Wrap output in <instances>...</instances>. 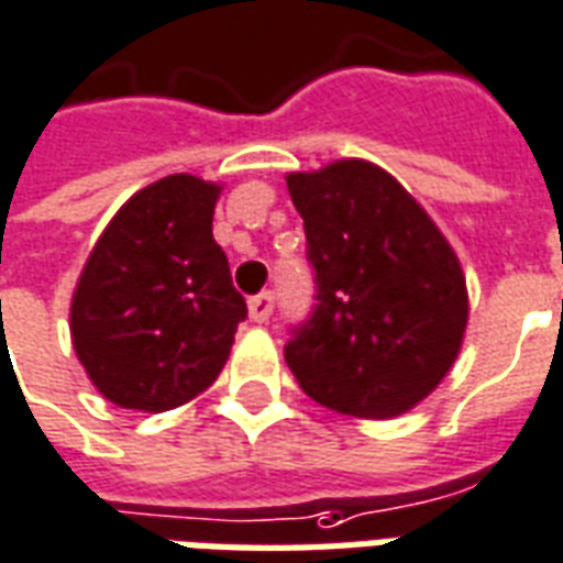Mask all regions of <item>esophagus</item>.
Masks as SVG:
<instances>
[{
    "label": "esophagus",
    "instance_id": "esophagus-1",
    "mask_svg": "<svg viewBox=\"0 0 563 563\" xmlns=\"http://www.w3.org/2000/svg\"><path fill=\"white\" fill-rule=\"evenodd\" d=\"M249 314L254 324H266V321H269V314H273V294H269V290H263V294H257V297H251Z\"/></svg>",
    "mask_w": 563,
    "mask_h": 563
}]
</instances>
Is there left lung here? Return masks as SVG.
Returning a JSON list of instances; mask_svg holds the SVG:
<instances>
[{
	"label": "left lung",
	"instance_id": "obj_1",
	"mask_svg": "<svg viewBox=\"0 0 563 563\" xmlns=\"http://www.w3.org/2000/svg\"><path fill=\"white\" fill-rule=\"evenodd\" d=\"M314 269L312 318L285 361L333 412L397 418L428 397L464 342L470 300L457 254L406 187L369 161L290 173Z\"/></svg>",
	"mask_w": 563,
	"mask_h": 563
}]
</instances>
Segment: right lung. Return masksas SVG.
I'll return each mask as SVG.
<instances>
[{
	"label": "right lung",
	"mask_w": 563,
	"mask_h": 563,
	"mask_svg": "<svg viewBox=\"0 0 563 563\" xmlns=\"http://www.w3.org/2000/svg\"><path fill=\"white\" fill-rule=\"evenodd\" d=\"M221 190L187 173L142 187L84 263L71 345L99 394L121 409H175L224 369L249 309L211 236Z\"/></svg>",
	"instance_id": "add662e5"
}]
</instances>
